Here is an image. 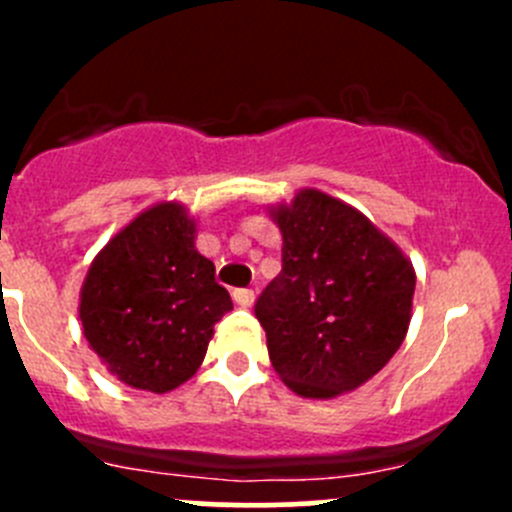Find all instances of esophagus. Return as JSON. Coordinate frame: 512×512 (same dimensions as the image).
Returning <instances> with one entry per match:
<instances>
[{
  "label": "esophagus",
  "mask_w": 512,
  "mask_h": 512,
  "mask_svg": "<svg viewBox=\"0 0 512 512\" xmlns=\"http://www.w3.org/2000/svg\"><path fill=\"white\" fill-rule=\"evenodd\" d=\"M232 299H235L237 307L247 309L255 304V292H252V289H235V292H232Z\"/></svg>",
  "instance_id": "obj_1"
}]
</instances>
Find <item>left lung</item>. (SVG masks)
<instances>
[{"label": "left lung", "mask_w": 512, "mask_h": 512, "mask_svg": "<svg viewBox=\"0 0 512 512\" xmlns=\"http://www.w3.org/2000/svg\"><path fill=\"white\" fill-rule=\"evenodd\" d=\"M267 213L282 232V272L255 317L272 366L302 399L359 389L409 332L414 265L364 213L317 188Z\"/></svg>", "instance_id": "8db88e82"}]
</instances>
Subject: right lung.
Returning <instances> with one entry per match:
<instances>
[{
	"instance_id": "add662e5",
	"label": "right lung",
	"mask_w": 512,
	"mask_h": 512,
	"mask_svg": "<svg viewBox=\"0 0 512 512\" xmlns=\"http://www.w3.org/2000/svg\"><path fill=\"white\" fill-rule=\"evenodd\" d=\"M198 225L175 200L151 205L103 245L81 285L79 319L101 364L138 391L168 394L203 364L232 309Z\"/></svg>"
}]
</instances>
